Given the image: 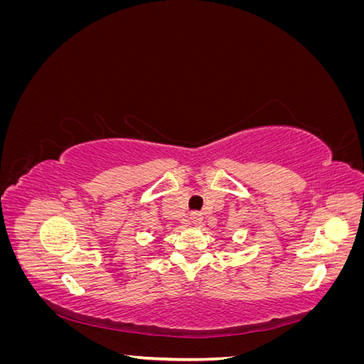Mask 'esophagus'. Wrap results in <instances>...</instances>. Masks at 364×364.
Instances as JSON below:
<instances>
[{"label":"esophagus","instance_id":"34e87169","mask_svg":"<svg viewBox=\"0 0 364 364\" xmlns=\"http://www.w3.org/2000/svg\"><path fill=\"white\" fill-rule=\"evenodd\" d=\"M190 218H191V222H193V225H200V223H202V220H203L202 214H199V213H193Z\"/></svg>","mask_w":364,"mask_h":364}]
</instances>
